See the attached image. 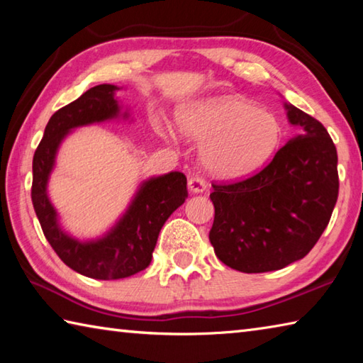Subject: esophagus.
I'll return each mask as SVG.
<instances>
[{"label": "esophagus", "instance_id": "34e87169", "mask_svg": "<svg viewBox=\"0 0 363 363\" xmlns=\"http://www.w3.org/2000/svg\"><path fill=\"white\" fill-rule=\"evenodd\" d=\"M206 189V181L200 174H192L189 177V190L194 194L205 192Z\"/></svg>", "mask_w": 363, "mask_h": 363}]
</instances>
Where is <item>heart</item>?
Instances as JSON below:
<instances>
[{
  "label": "heart",
  "mask_w": 363,
  "mask_h": 363,
  "mask_svg": "<svg viewBox=\"0 0 363 363\" xmlns=\"http://www.w3.org/2000/svg\"><path fill=\"white\" fill-rule=\"evenodd\" d=\"M184 136L206 140L201 162L220 177H242L261 168L279 149L281 125L247 97H210L177 113Z\"/></svg>",
  "instance_id": "b5f03b06"
}]
</instances>
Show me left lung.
I'll list each match as a JSON object with an SVG mask.
<instances>
[{"mask_svg":"<svg viewBox=\"0 0 363 363\" xmlns=\"http://www.w3.org/2000/svg\"><path fill=\"white\" fill-rule=\"evenodd\" d=\"M301 134L259 173L213 184L210 242L225 266L245 274L284 269L309 253L327 229L337 200V153L314 116L285 104Z\"/></svg>","mask_w":363,"mask_h":363,"instance_id":"1","label":"left lung"}]
</instances>
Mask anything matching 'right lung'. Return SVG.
<instances>
[{
  "instance_id": "obj_1",
  "label": "right lung",
  "mask_w": 363,
  "mask_h": 363,
  "mask_svg": "<svg viewBox=\"0 0 363 363\" xmlns=\"http://www.w3.org/2000/svg\"><path fill=\"white\" fill-rule=\"evenodd\" d=\"M116 89L113 84L94 86L59 108L49 118L33 155L32 201L46 240L70 269L97 280L125 279L149 266L163 224L187 199V177L173 171L143 182L128 211L99 240L79 242L60 229L46 192L59 145L73 128L118 116Z\"/></svg>"
}]
</instances>
